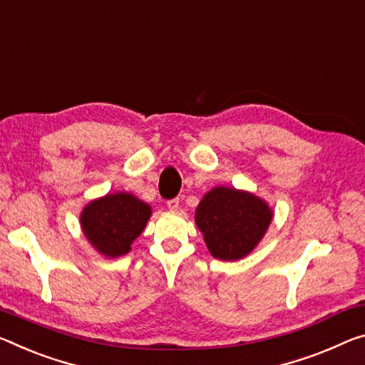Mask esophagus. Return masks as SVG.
Masks as SVG:
<instances>
[{
  "label": "esophagus",
  "instance_id": "34e87169",
  "mask_svg": "<svg viewBox=\"0 0 365 365\" xmlns=\"http://www.w3.org/2000/svg\"><path fill=\"white\" fill-rule=\"evenodd\" d=\"M167 207H169L170 211H177L178 207H180V200H178V198L169 200V201H167Z\"/></svg>",
  "mask_w": 365,
  "mask_h": 365
}]
</instances>
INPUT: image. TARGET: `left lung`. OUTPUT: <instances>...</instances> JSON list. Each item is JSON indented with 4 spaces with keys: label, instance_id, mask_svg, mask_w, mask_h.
Here are the masks:
<instances>
[{
    "label": "left lung",
    "instance_id": "obj_1",
    "mask_svg": "<svg viewBox=\"0 0 365 365\" xmlns=\"http://www.w3.org/2000/svg\"><path fill=\"white\" fill-rule=\"evenodd\" d=\"M273 211L250 192L216 187L196 207L195 221L211 255L224 262L247 257L269 227Z\"/></svg>",
    "mask_w": 365,
    "mask_h": 365
}]
</instances>
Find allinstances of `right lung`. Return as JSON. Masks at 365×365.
I'll return each mask as SVG.
<instances>
[{
    "label": "right lung",
    "instance_id": "obj_1",
    "mask_svg": "<svg viewBox=\"0 0 365 365\" xmlns=\"http://www.w3.org/2000/svg\"><path fill=\"white\" fill-rule=\"evenodd\" d=\"M151 206L135 195L118 192L97 198L81 212V227L89 244L103 257L117 258L131 250L151 217Z\"/></svg>",
    "mask_w": 365,
    "mask_h": 365
}]
</instances>
